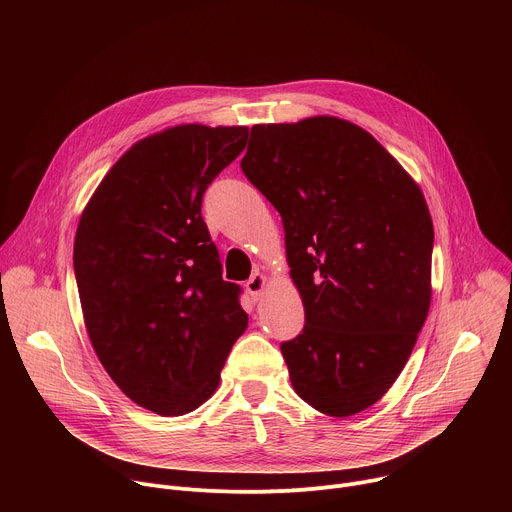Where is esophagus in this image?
Returning a JSON list of instances; mask_svg holds the SVG:
<instances>
[{"instance_id": "34e87169", "label": "esophagus", "mask_w": 512, "mask_h": 512, "mask_svg": "<svg viewBox=\"0 0 512 512\" xmlns=\"http://www.w3.org/2000/svg\"><path fill=\"white\" fill-rule=\"evenodd\" d=\"M265 285H267V277H265L263 273L255 271V273L251 275V279L245 283V289L249 291V296H251V298L257 302V300L261 298V294H263Z\"/></svg>"}]
</instances>
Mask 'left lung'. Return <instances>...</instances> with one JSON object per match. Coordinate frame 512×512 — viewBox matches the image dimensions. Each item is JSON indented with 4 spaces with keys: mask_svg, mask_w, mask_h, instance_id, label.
<instances>
[{
    "mask_svg": "<svg viewBox=\"0 0 512 512\" xmlns=\"http://www.w3.org/2000/svg\"><path fill=\"white\" fill-rule=\"evenodd\" d=\"M241 168L281 214L306 310L281 344L289 381L320 413H360L393 387L429 312L425 196L369 131L330 115L253 125Z\"/></svg>",
    "mask_w": 512,
    "mask_h": 512,
    "instance_id": "obj_1",
    "label": "left lung"
}]
</instances>
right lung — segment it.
<instances>
[{
    "label": "right lung",
    "mask_w": 512,
    "mask_h": 512,
    "mask_svg": "<svg viewBox=\"0 0 512 512\" xmlns=\"http://www.w3.org/2000/svg\"><path fill=\"white\" fill-rule=\"evenodd\" d=\"M247 131L184 123L139 139L77 227L72 259L95 354L133 403L164 417L212 397L249 322L200 214Z\"/></svg>",
    "instance_id": "right-lung-1"
}]
</instances>
